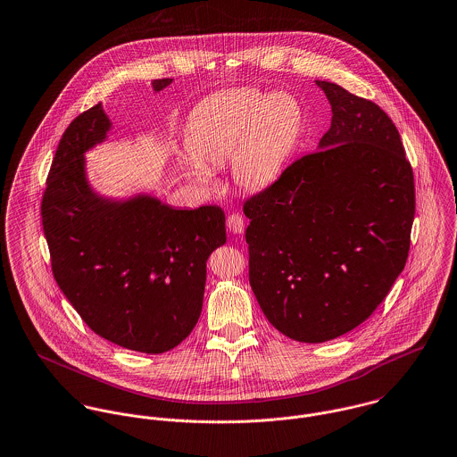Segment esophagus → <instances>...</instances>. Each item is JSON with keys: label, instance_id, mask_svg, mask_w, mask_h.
I'll return each instance as SVG.
<instances>
[{"label": "esophagus", "instance_id": "esophagus-1", "mask_svg": "<svg viewBox=\"0 0 457 457\" xmlns=\"http://www.w3.org/2000/svg\"><path fill=\"white\" fill-rule=\"evenodd\" d=\"M227 227L234 234H243L245 232V218L241 214H237V212H232L227 218Z\"/></svg>", "mask_w": 457, "mask_h": 457}]
</instances>
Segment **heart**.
Segmentation results:
<instances>
[{"mask_svg": "<svg viewBox=\"0 0 457 457\" xmlns=\"http://www.w3.org/2000/svg\"><path fill=\"white\" fill-rule=\"evenodd\" d=\"M302 130L303 110L290 92L225 90L192 113L185 132L188 154L179 157V164L195 181L208 185V166L230 161L237 188L263 192L285 172Z\"/></svg>", "mask_w": 457, "mask_h": 457, "instance_id": "heart-1", "label": "heart"}]
</instances>
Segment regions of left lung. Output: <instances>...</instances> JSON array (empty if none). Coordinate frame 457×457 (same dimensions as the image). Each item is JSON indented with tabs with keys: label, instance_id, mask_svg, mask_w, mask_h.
<instances>
[{
	"label": "left lung",
	"instance_id": "obj_1",
	"mask_svg": "<svg viewBox=\"0 0 457 457\" xmlns=\"http://www.w3.org/2000/svg\"><path fill=\"white\" fill-rule=\"evenodd\" d=\"M316 85L332 106L318 152L245 204L251 290L274 328L307 344L374 312L405 267L415 214L393 120L337 83Z\"/></svg>",
	"mask_w": 457,
	"mask_h": 457
}]
</instances>
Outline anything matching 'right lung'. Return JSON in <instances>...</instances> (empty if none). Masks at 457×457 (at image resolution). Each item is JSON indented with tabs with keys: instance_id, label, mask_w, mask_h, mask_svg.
Segmentation results:
<instances>
[{
	"instance_id": "1",
	"label": "right lung",
	"mask_w": 457,
	"mask_h": 457,
	"mask_svg": "<svg viewBox=\"0 0 457 457\" xmlns=\"http://www.w3.org/2000/svg\"><path fill=\"white\" fill-rule=\"evenodd\" d=\"M170 83L152 87L161 92ZM112 129L99 103L62 134L43 194V232L54 278L88 328L125 349L161 354L199 321L209 254L227 241L225 212L172 208L146 192H97L85 154Z\"/></svg>"
}]
</instances>
